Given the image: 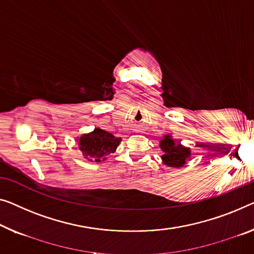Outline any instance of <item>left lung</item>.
<instances>
[{
  "mask_svg": "<svg viewBox=\"0 0 254 254\" xmlns=\"http://www.w3.org/2000/svg\"><path fill=\"white\" fill-rule=\"evenodd\" d=\"M160 148L163 151L161 156L163 164L173 169L183 168L191 155V149L189 147L177 141L170 133L163 135L160 141Z\"/></svg>",
  "mask_w": 254,
  "mask_h": 254,
  "instance_id": "obj_1",
  "label": "left lung"
}]
</instances>
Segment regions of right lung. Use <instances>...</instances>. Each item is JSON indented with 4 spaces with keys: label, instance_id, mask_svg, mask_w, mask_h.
<instances>
[{
    "label": "right lung",
    "instance_id": "add662e5",
    "mask_svg": "<svg viewBox=\"0 0 254 254\" xmlns=\"http://www.w3.org/2000/svg\"><path fill=\"white\" fill-rule=\"evenodd\" d=\"M121 137H115L111 132L103 130L100 127H94L89 133H83L76 138V145L83 157L89 162L106 161L108 156L115 153L120 142Z\"/></svg>",
    "mask_w": 254,
    "mask_h": 254
}]
</instances>
